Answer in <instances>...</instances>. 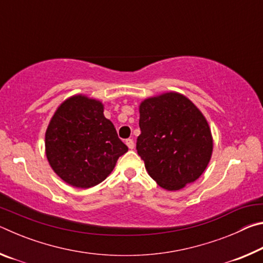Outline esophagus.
Here are the masks:
<instances>
[{
	"mask_svg": "<svg viewBox=\"0 0 263 263\" xmlns=\"http://www.w3.org/2000/svg\"><path fill=\"white\" fill-rule=\"evenodd\" d=\"M126 145H127V147L130 148V149H133L135 148V141H133V139H126Z\"/></svg>",
	"mask_w": 263,
	"mask_h": 263,
	"instance_id": "obj_1",
	"label": "esophagus"
}]
</instances>
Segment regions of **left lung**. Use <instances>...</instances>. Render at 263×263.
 Masks as SVG:
<instances>
[{"instance_id": "left-lung-1", "label": "left lung", "mask_w": 263, "mask_h": 263, "mask_svg": "<svg viewBox=\"0 0 263 263\" xmlns=\"http://www.w3.org/2000/svg\"><path fill=\"white\" fill-rule=\"evenodd\" d=\"M137 152L149 176L167 190H179L198 179L212 153L206 119L177 92L145 100L139 108Z\"/></svg>"}]
</instances>
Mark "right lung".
I'll return each instance as SVG.
<instances>
[{
    "label": "right lung",
    "instance_id": "add662e5",
    "mask_svg": "<svg viewBox=\"0 0 263 263\" xmlns=\"http://www.w3.org/2000/svg\"><path fill=\"white\" fill-rule=\"evenodd\" d=\"M45 147L57 175L84 189L104 181L128 149L104 117L101 102L81 95L58 108L47 127Z\"/></svg>",
    "mask_w": 263,
    "mask_h": 263
}]
</instances>
